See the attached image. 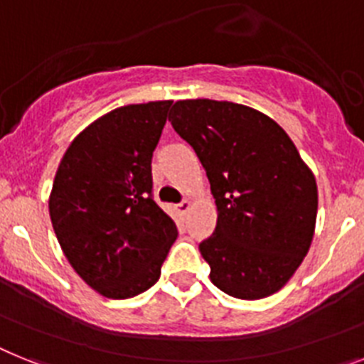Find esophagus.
Masks as SVG:
<instances>
[{"label": "esophagus", "mask_w": 364, "mask_h": 364, "mask_svg": "<svg viewBox=\"0 0 364 364\" xmlns=\"http://www.w3.org/2000/svg\"><path fill=\"white\" fill-rule=\"evenodd\" d=\"M188 207H191V201H188V200H183L181 203H177V205H176V209L179 210V213H187V210H188Z\"/></svg>", "instance_id": "1"}]
</instances>
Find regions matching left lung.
Here are the masks:
<instances>
[{"label":"left lung","instance_id":"8db88e82","mask_svg":"<svg viewBox=\"0 0 364 364\" xmlns=\"http://www.w3.org/2000/svg\"><path fill=\"white\" fill-rule=\"evenodd\" d=\"M168 120L205 168L218 220L200 244L210 281L240 300L274 294L309 252L318 191L294 142L267 114L215 100L176 102Z\"/></svg>","mask_w":364,"mask_h":364}]
</instances>
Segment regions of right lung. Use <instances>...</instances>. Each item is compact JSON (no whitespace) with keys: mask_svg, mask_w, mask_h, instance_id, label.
<instances>
[{"mask_svg":"<svg viewBox=\"0 0 364 364\" xmlns=\"http://www.w3.org/2000/svg\"><path fill=\"white\" fill-rule=\"evenodd\" d=\"M172 102L118 107L81 131L55 173L50 216L79 277L125 300L157 283L177 228L154 200L151 157Z\"/></svg>","mask_w":364,"mask_h":364,"instance_id":"obj_1","label":"right lung"}]
</instances>
